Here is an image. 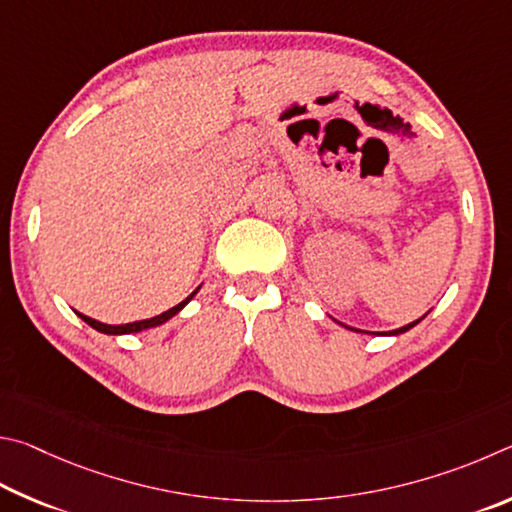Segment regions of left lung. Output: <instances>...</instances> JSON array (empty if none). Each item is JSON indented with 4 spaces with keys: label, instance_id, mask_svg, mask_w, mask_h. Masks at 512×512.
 <instances>
[{
    "label": "left lung",
    "instance_id": "1",
    "mask_svg": "<svg viewBox=\"0 0 512 512\" xmlns=\"http://www.w3.org/2000/svg\"><path fill=\"white\" fill-rule=\"evenodd\" d=\"M418 321H420V319H418ZM418 321H411L409 326H402V328H398V330H391L389 335H400V333H407V330H409V328H414V326L418 324Z\"/></svg>",
    "mask_w": 512,
    "mask_h": 512
}]
</instances>
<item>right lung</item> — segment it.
I'll return each mask as SVG.
<instances>
[{
	"mask_svg": "<svg viewBox=\"0 0 512 512\" xmlns=\"http://www.w3.org/2000/svg\"><path fill=\"white\" fill-rule=\"evenodd\" d=\"M197 294V290L191 294V297H186L182 303H177L175 308H170V310H166V312H161V315H157V317H152V319H143V321H134V324H123V326H107V324H101V321H96V319H92V317H85V315H80L78 312V317L85 321V324H89L92 326L94 330H98V333H105V335H128V333H139V330H146V328H155V326H161L164 324V321H168L170 317H175L179 310H182L188 301H191L193 297Z\"/></svg>",
	"mask_w": 512,
	"mask_h": 512,
	"instance_id": "1",
	"label": "right lung"
}]
</instances>
